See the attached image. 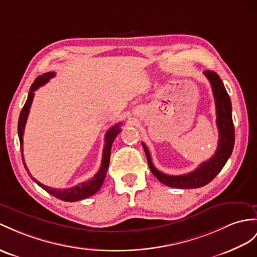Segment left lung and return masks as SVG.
Instances as JSON below:
<instances>
[{
	"mask_svg": "<svg viewBox=\"0 0 257 257\" xmlns=\"http://www.w3.org/2000/svg\"><path fill=\"white\" fill-rule=\"evenodd\" d=\"M204 74L211 85L212 95H214L216 103V123L219 132V140L214 156L190 173L183 174V176H169L155 168L146 145L142 143L150 171L161 183L167 186L177 187V189H197V187L208 184L221 171V169L232 154L234 146V126L230 97L224 88L222 80L219 78V75L216 72L205 71Z\"/></svg>",
	"mask_w": 257,
	"mask_h": 257,
	"instance_id": "left-lung-1",
	"label": "left lung"
}]
</instances>
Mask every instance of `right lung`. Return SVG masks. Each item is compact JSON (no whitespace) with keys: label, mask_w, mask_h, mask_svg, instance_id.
<instances>
[{"label":"right lung","mask_w":257,"mask_h":257,"mask_svg":"<svg viewBox=\"0 0 257 257\" xmlns=\"http://www.w3.org/2000/svg\"><path fill=\"white\" fill-rule=\"evenodd\" d=\"M54 75H55L54 72H49V73H45L43 75H41V76L36 78L34 84L30 87L28 98L26 100V102H25V104H24V108L22 109L20 118H18V137H20V143H21L22 158H23L24 166H25V168H26L27 171H28V169H27L26 165H25L24 155H23V135H24V131H25V125H26V121H27V117L29 114V110L31 107V103H33L34 97H35V90L38 89L39 87L43 86L46 83H48L50 79L54 77ZM120 125H121V123H117L116 125H114V126L109 128L107 134H105V137H104L105 144L103 147L101 166H100L99 171L95 174V177L87 181V182H83L74 187H70V189H64V190L52 189V187H50V186L43 185L42 183L39 182V181H37L35 178H33V176H31L29 171H28V174L37 184H38L40 187H42L43 190L51 194V195H53L54 197L62 199V201L76 202V201H80V199H84V198H87V197L93 195V194L97 193L100 187H101L103 181H104V178H105V174H107L108 168H109V162H110L111 147H112V144H113V142L115 140V137L117 136L118 133L121 132Z\"/></svg>","instance_id":"right-lung-1"}]
</instances>
